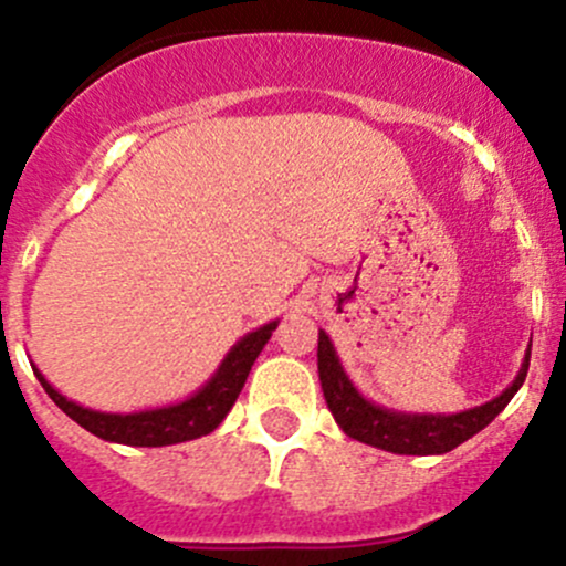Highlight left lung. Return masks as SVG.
I'll return each mask as SVG.
<instances>
[{
    "label": "left lung",
    "instance_id": "left-lung-1",
    "mask_svg": "<svg viewBox=\"0 0 566 566\" xmlns=\"http://www.w3.org/2000/svg\"><path fill=\"white\" fill-rule=\"evenodd\" d=\"M528 358L531 353L526 361H523V369L515 378V384L501 397H495L493 402L479 405L473 410H462V413L454 416H405L367 402L361 394L353 389L347 375L342 373L339 358H336L334 345L325 336V331H319L317 339L319 384H323V397L328 402V410L334 413L336 424L347 436L356 438V441L386 449V452L394 454H443L452 452L454 447H460L471 436H476L479 430H484L506 408V402L521 389L528 373Z\"/></svg>",
    "mask_w": 566,
    "mask_h": 566
}]
</instances>
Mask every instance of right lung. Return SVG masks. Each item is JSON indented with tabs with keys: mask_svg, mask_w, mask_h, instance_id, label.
I'll return each instance as SVG.
<instances>
[{
	"mask_svg": "<svg viewBox=\"0 0 566 566\" xmlns=\"http://www.w3.org/2000/svg\"><path fill=\"white\" fill-rule=\"evenodd\" d=\"M273 328H276V323H268L262 325V328L251 331L249 336H243V339L232 347L230 356L224 358V364H221L219 373L213 375V380H210L202 391L193 394L191 399L172 405V408L145 410V413L117 416L82 408V405L71 402V399L62 397L60 391L51 389L38 369L35 375L45 394L54 399L56 408L65 410L76 424H82L84 430L93 432V436L104 438V441L125 443V447H169V443H182L193 441V438L199 436H208V432H213L216 427L221 424V419L230 413L238 394H241L243 384H247L251 364L260 356L265 342L271 339Z\"/></svg>",
	"mask_w": 566,
	"mask_h": 566,
	"instance_id": "1",
	"label": "right lung"
}]
</instances>
